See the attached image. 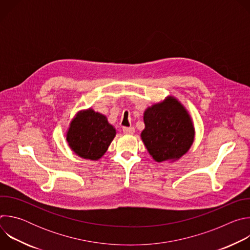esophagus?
Here are the masks:
<instances>
[{"instance_id":"1","label":"esophagus","mask_w":250,"mask_h":250,"mask_svg":"<svg viewBox=\"0 0 250 250\" xmlns=\"http://www.w3.org/2000/svg\"><path fill=\"white\" fill-rule=\"evenodd\" d=\"M123 130H124V133H125V134H133L134 133V127L133 126H129V127L125 126L123 128Z\"/></svg>"}]
</instances>
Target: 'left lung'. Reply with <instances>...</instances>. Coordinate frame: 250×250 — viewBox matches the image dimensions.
<instances>
[{"label":"left lung","instance_id":"left-lung-1","mask_svg":"<svg viewBox=\"0 0 250 250\" xmlns=\"http://www.w3.org/2000/svg\"><path fill=\"white\" fill-rule=\"evenodd\" d=\"M142 141L156 162L175 161L191 148L195 128L185 106L173 96L145 111Z\"/></svg>","mask_w":250,"mask_h":250}]
</instances>
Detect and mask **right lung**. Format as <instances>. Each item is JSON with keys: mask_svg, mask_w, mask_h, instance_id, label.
Segmentation results:
<instances>
[{"mask_svg": "<svg viewBox=\"0 0 250 250\" xmlns=\"http://www.w3.org/2000/svg\"><path fill=\"white\" fill-rule=\"evenodd\" d=\"M116 128L105 116L93 109L78 112L71 121L66 140L72 151L84 159L99 160L116 136Z\"/></svg>", "mask_w": 250, "mask_h": 250, "instance_id": "1", "label": "right lung"}]
</instances>
